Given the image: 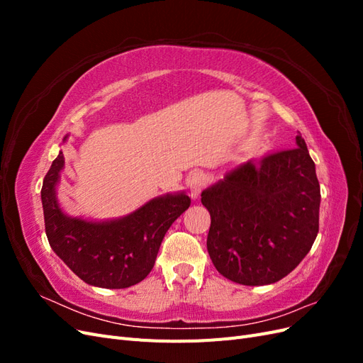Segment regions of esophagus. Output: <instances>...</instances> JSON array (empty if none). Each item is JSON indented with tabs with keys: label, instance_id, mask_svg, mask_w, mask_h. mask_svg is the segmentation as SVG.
Instances as JSON below:
<instances>
[{
	"label": "esophagus",
	"instance_id": "esophagus-1",
	"mask_svg": "<svg viewBox=\"0 0 363 363\" xmlns=\"http://www.w3.org/2000/svg\"><path fill=\"white\" fill-rule=\"evenodd\" d=\"M189 188H191V195L192 199H196L203 191V188L206 186V175L201 171H195L189 175Z\"/></svg>",
	"mask_w": 363,
	"mask_h": 363
}]
</instances>
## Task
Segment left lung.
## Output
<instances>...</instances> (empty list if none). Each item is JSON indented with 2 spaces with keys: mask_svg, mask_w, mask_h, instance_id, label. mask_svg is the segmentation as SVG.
<instances>
[{
  "mask_svg": "<svg viewBox=\"0 0 363 363\" xmlns=\"http://www.w3.org/2000/svg\"><path fill=\"white\" fill-rule=\"evenodd\" d=\"M296 147L240 164L203 191L207 251L228 280L247 286L286 277L320 230V182L301 133Z\"/></svg>",
  "mask_w": 363,
  "mask_h": 363,
  "instance_id": "1",
  "label": "left lung"
}]
</instances>
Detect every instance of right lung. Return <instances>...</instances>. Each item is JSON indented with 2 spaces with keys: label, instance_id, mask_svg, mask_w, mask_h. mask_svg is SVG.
Masks as SVG:
<instances>
[{
  "label": "right lung",
  "instance_id": "right-lung-1",
  "mask_svg": "<svg viewBox=\"0 0 363 363\" xmlns=\"http://www.w3.org/2000/svg\"><path fill=\"white\" fill-rule=\"evenodd\" d=\"M63 152L54 159L42 184L45 233L54 252L92 286L123 289L144 280L155 267L164 233L191 206L188 195H164L111 223H87L63 215L56 183Z\"/></svg>",
  "mask_w": 363,
  "mask_h": 363
}]
</instances>
